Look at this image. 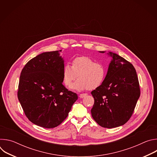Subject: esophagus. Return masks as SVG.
I'll return each instance as SVG.
<instances>
[{
	"label": "esophagus",
	"mask_w": 157,
	"mask_h": 157,
	"mask_svg": "<svg viewBox=\"0 0 157 157\" xmlns=\"http://www.w3.org/2000/svg\"><path fill=\"white\" fill-rule=\"evenodd\" d=\"M87 95V94L86 93H84V94H79V97L80 98H85Z\"/></svg>",
	"instance_id": "esophagus-1"
}]
</instances>
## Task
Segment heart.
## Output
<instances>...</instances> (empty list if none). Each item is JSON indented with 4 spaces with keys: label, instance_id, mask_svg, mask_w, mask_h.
Returning <instances> with one entry per match:
<instances>
[{
    "label": "heart",
    "instance_id": "obj_1",
    "mask_svg": "<svg viewBox=\"0 0 157 157\" xmlns=\"http://www.w3.org/2000/svg\"><path fill=\"white\" fill-rule=\"evenodd\" d=\"M106 75L107 68L104 64L85 56L74 58L71 66L66 64L63 69V80L66 86H71L78 76V79L71 87L77 91L99 87L105 81Z\"/></svg>",
    "mask_w": 157,
    "mask_h": 157
}]
</instances>
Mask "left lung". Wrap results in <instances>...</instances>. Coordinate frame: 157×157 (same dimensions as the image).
Segmentation results:
<instances>
[{
    "instance_id": "obj_1",
    "label": "left lung",
    "mask_w": 157,
    "mask_h": 157,
    "mask_svg": "<svg viewBox=\"0 0 157 157\" xmlns=\"http://www.w3.org/2000/svg\"><path fill=\"white\" fill-rule=\"evenodd\" d=\"M107 55L112 59L105 81L91 92L94 103L91 112L100 126L111 128L123 125L129 120L140 91L133 66L116 53L109 52Z\"/></svg>"
}]
</instances>
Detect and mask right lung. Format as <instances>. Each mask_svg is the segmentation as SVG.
Listing matches in <instances>:
<instances>
[{
    "label": "right lung",
    "mask_w": 157,
    "mask_h": 157,
    "mask_svg": "<svg viewBox=\"0 0 157 157\" xmlns=\"http://www.w3.org/2000/svg\"><path fill=\"white\" fill-rule=\"evenodd\" d=\"M61 52L37 55L25 65L20 76L18 101L29 121L43 128L59 125L78 99L63 84L64 61Z\"/></svg>",
    "instance_id": "obj_1"
}]
</instances>
